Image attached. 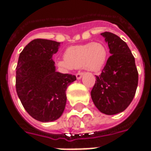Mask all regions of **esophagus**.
Listing matches in <instances>:
<instances>
[{"mask_svg":"<svg viewBox=\"0 0 151 151\" xmlns=\"http://www.w3.org/2000/svg\"><path fill=\"white\" fill-rule=\"evenodd\" d=\"M83 75V72H78V73H76V78L77 79H80Z\"/></svg>","mask_w":151,"mask_h":151,"instance_id":"1","label":"esophagus"}]
</instances>
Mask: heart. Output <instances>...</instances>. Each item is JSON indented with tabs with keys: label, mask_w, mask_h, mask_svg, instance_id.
<instances>
[{
	"label": "heart",
	"mask_w": 151,
	"mask_h": 151,
	"mask_svg": "<svg viewBox=\"0 0 151 151\" xmlns=\"http://www.w3.org/2000/svg\"><path fill=\"white\" fill-rule=\"evenodd\" d=\"M65 59L57 60L56 65L65 71L81 67L97 72L103 69L108 58V49L104 43H89L68 47L65 52Z\"/></svg>",
	"instance_id": "obj_1"
}]
</instances>
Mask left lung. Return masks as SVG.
<instances>
[{"label":"left lung","instance_id":"1","mask_svg":"<svg viewBox=\"0 0 151 151\" xmlns=\"http://www.w3.org/2000/svg\"><path fill=\"white\" fill-rule=\"evenodd\" d=\"M111 55L91 92L95 107L106 115L124 111L133 100L138 83L134 56L127 43L116 35L104 32Z\"/></svg>","mask_w":151,"mask_h":151}]
</instances>
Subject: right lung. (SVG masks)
<instances>
[{
  "label": "right lung",
  "instance_id": "right-lung-1",
  "mask_svg": "<svg viewBox=\"0 0 151 151\" xmlns=\"http://www.w3.org/2000/svg\"><path fill=\"white\" fill-rule=\"evenodd\" d=\"M60 43L35 39L19 55L16 91L27 113L41 122L57 120L65 110L66 89L76 76L56 72L53 54Z\"/></svg>",
  "mask_w": 151,
  "mask_h": 151
}]
</instances>
